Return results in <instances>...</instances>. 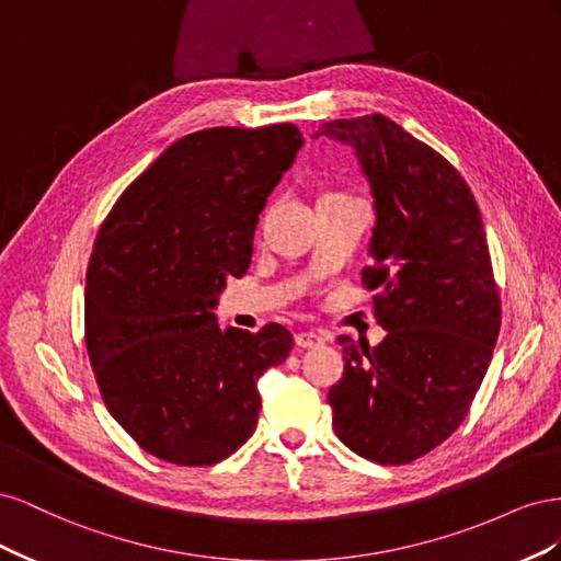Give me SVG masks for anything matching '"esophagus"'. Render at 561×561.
<instances>
[{
    "label": "esophagus",
    "mask_w": 561,
    "mask_h": 561,
    "mask_svg": "<svg viewBox=\"0 0 561 561\" xmlns=\"http://www.w3.org/2000/svg\"><path fill=\"white\" fill-rule=\"evenodd\" d=\"M295 344L299 348H318L325 344V336L318 332H299V334H295Z\"/></svg>",
    "instance_id": "esophagus-1"
}]
</instances>
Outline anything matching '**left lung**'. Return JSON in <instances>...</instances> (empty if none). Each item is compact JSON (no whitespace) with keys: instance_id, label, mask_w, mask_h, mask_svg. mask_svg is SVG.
<instances>
[{"instance_id":"left-lung-1","label":"left lung","mask_w":561,"mask_h":561,"mask_svg":"<svg viewBox=\"0 0 561 561\" xmlns=\"http://www.w3.org/2000/svg\"><path fill=\"white\" fill-rule=\"evenodd\" d=\"M351 145L375 198L363 283L388 332L375 348L339 336L344 377L328 393L336 437L402 466L458 428L486 375L501 299L482 215L461 173L381 114L336 118L313 138Z\"/></svg>"}]
</instances>
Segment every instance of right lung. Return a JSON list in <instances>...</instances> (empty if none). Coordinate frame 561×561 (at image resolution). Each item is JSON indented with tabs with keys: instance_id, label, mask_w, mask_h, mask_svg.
<instances>
[{
	"instance_id": "right-lung-1",
	"label": "right lung",
	"mask_w": 561,
	"mask_h": 561,
	"mask_svg": "<svg viewBox=\"0 0 561 561\" xmlns=\"http://www.w3.org/2000/svg\"><path fill=\"white\" fill-rule=\"evenodd\" d=\"M304 140L297 126L208 128L151 163L98 231L87 348L110 414L151 456L213 466L254 433L257 379L293 351L283 325L219 330V293Z\"/></svg>"
}]
</instances>
